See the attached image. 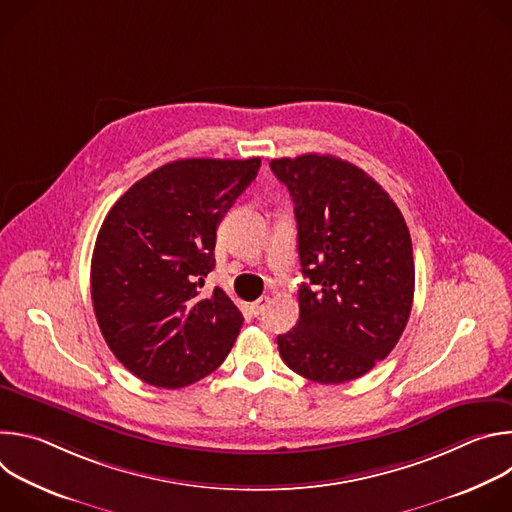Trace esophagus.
I'll use <instances>...</instances> for the list:
<instances>
[{
	"mask_svg": "<svg viewBox=\"0 0 512 512\" xmlns=\"http://www.w3.org/2000/svg\"><path fill=\"white\" fill-rule=\"evenodd\" d=\"M265 306H267V298H259L257 302L251 304V314H253V316H259V314L265 310Z\"/></svg>",
	"mask_w": 512,
	"mask_h": 512,
	"instance_id": "1",
	"label": "esophagus"
}]
</instances>
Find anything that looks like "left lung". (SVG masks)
I'll list each match as a JSON object with an SVG mask.
<instances>
[{"mask_svg":"<svg viewBox=\"0 0 512 512\" xmlns=\"http://www.w3.org/2000/svg\"><path fill=\"white\" fill-rule=\"evenodd\" d=\"M294 200L308 283L300 320L277 336L287 367L322 385L367 375L399 342L413 306L405 218L367 172L322 154L271 160Z\"/></svg>","mask_w":512,"mask_h":512,"instance_id":"left-lung-1","label":"left lung"}]
</instances>
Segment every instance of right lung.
Wrapping results in <instances>:
<instances>
[{
	"instance_id": "obj_1",
	"label": "right lung",
	"mask_w": 512,
	"mask_h": 512,
	"mask_svg": "<svg viewBox=\"0 0 512 512\" xmlns=\"http://www.w3.org/2000/svg\"><path fill=\"white\" fill-rule=\"evenodd\" d=\"M261 158L170 162L137 180L107 212L91 261L101 334L123 367L162 389L192 385L231 352L243 314L214 269L216 229L255 180Z\"/></svg>"
}]
</instances>
